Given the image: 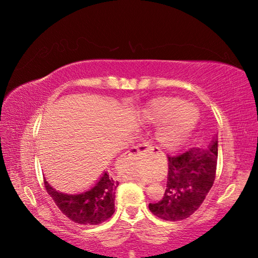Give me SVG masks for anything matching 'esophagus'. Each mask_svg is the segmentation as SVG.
Instances as JSON below:
<instances>
[{
  "label": "esophagus",
  "mask_w": 258,
  "mask_h": 258,
  "mask_svg": "<svg viewBox=\"0 0 258 258\" xmlns=\"http://www.w3.org/2000/svg\"><path fill=\"white\" fill-rule=\"evenodd\" d=\"M153 151L154 150H153V147H151L150 145L141 144L139 146L132 147L130 151L126 152L125 155L123 156V160L127 161V160H135V158H141L143 156H152ZM123 179H130V178L123 176ZM140 184H142V183H140Z\"/></svg>",
  "instance_id": "esophagus-1"
}]
</instances>
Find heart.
<instances>
[{
  "mask_svg": "<svg viewBox=\"0 0 258 258\" xmlns=\"http://www.w3.org/2000/svg\"><path fill=\"white\" fill-rule=\"evenodd\" d=\"M185 114L189 120L184 122ZM145 119L154 125L164 124L157 134V141L166 150H174L183 143V141L194 130L200 118L199 109L193 104H184L178 97H158L153 100L145 111ZM133 178L149 180V173L138 172L131 174Z\"/></svg>",
  "mask_w": 258,
  "mask_h": 258,
  "instance_id": "b5f03b06",
  "label": "heart"
}]
</instances>
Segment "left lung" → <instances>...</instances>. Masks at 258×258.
<instances>
[{"instance_id": "obj_1", "label": "left lung", "mask_w": 258, "mask_h": 258, "mask_svg": "<svg viewBox=\"0 0 258 258\" xmlns=\"http://www.w3.org/2000/svg\"><path fill=\"white\" fill-rule=\"evenodd\" d=\"M217 140L208 150L190 149L179 155H168V174L163 199L150 203L158 218L176 222L189 217L200 208L215 180Z\"/></svg>"}]
</instances>
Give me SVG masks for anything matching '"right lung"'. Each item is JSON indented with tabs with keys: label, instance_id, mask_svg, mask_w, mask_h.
I'll list each match as a JSON object with an SVG mask.
<instances>
[{
	"label": "right lung",
	"instance_id": "1",
	"mask_svg": "<svg viewBox=\"0 0 258 258\" xmlns=\"http://www.w3.org/2000/svg\"><path fill=\"white\" fill-rule=\"evenodd\" d=\"M44 186L59 211L75 223L97 225L108 220L115 212V190L118 182L107 172L103 174L94 187L78 195L58 193L45 179Z\"/></svg>",
	"mask_w": 258,
	"mask_h": 258
}]
</instances>
